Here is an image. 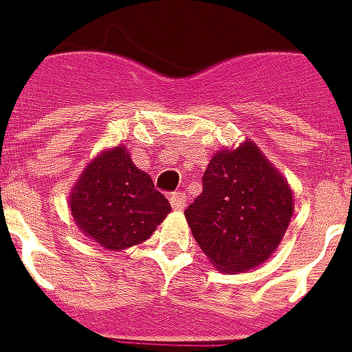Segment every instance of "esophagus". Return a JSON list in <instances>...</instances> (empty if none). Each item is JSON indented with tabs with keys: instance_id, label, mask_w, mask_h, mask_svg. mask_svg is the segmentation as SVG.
<instances>
[{
	"instance_id": "34e87169",
	"label": "esophagus",
	"mask_w": 352,
	"mask_h": 352,
	"mask_svg": "<svg viewBox=\"0 0 352 352\" xmlns=\"http://www.w3.org/2000/svg\"><path fill=\"white\" fill-rule=\"evenodd\" d=\"M169 201L170 206H173L174 210H182V208L185 206V195H183L182 192H173V194L169 195Z\"/></svg>"
}]
</instances>
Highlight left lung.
Wrapping results in <instances>:
<instances>
[{
    "mask_svg": "<svg viewBox=\"0 0 352 352\" xmlns=\"http://www.w3.org/2000/svg\"><path fill=\"white\" fill-rule=\"evenodd\" d=\"M291 214L287 182L250 141L211 158L203 192L185 210L201 250L226 273L247 272L268 259Z\"/></svg>",
    "mask_w": 352,
    "mask_h": 352,
    "instance_id": "left-lung-1",
    "label": "left lung"
}]
</instances>
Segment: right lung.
I'll use <instances>...</instances> for the list:
<instances>
[{
    "label": "right lung",
    "instance_id": "1",
    "mask_svg": "<svg viewBox=\"0 0 352 352\" xmlns=\"http://www.w3.org/2000/svg\"><path fill=\"white\" fill-rule=\"evenodd\" d=\"M70 210L88 238L109 250H123L153 234L170 204L118 146L86 167L72 190Z\"/></svg>",
    "mask_w": 352,
    "mask_h": 352
}]
</instances>
